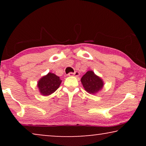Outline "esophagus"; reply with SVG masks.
Wrapping results in <instances>:
<instances>
[{"label": "esophagus", "mask_w": 146, "mask_h": 146, "mask_svg": "<svg viewBox=\"0 0 146 146\" xmlns=\"http://www.w3.org/2000/svg\"><path fill=\"white\" fill-rule=\"evenodd\" d=\"M79 72H70L68 76H79Z\"/></svg>", "instance_id": "34e87169"}]
</instances>
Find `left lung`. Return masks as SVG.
Listing matches in <instances>:
<instances>
[{
  "mask_svg": "<svg viewBox=\"0 0 146 146\" xmlns=\"http://www.w3.org/2000/svg\"><path fill=\"white\" fill-rule=\"evenodd\" d=\"M81 82L85 90L90 94H96L102 90L104 85L103 80L92 70L88 71L82 77Z\"/></svg>",
  "mask_w": 146,
  "mask_h": 146,
  "instance_id": "obj_1",
  "label": "left lung"
}]
</instances>
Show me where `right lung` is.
<instances>
[{"label":"right lung","mask_w":146,"mask_h":146,"mask_svg":"<svg viewBox=\"0 0 146 146\" xmlns=\"http://www.w3.org/2000/svg\"><path fill=\"white\" fill-rule=\"evenodd\" d=\"M61 82L59 76L54 73L48 72L38 81L37 87L41 95L48 96L58 88Z\"/></svg>","instance_id":"obj_1"}]
</instances>
